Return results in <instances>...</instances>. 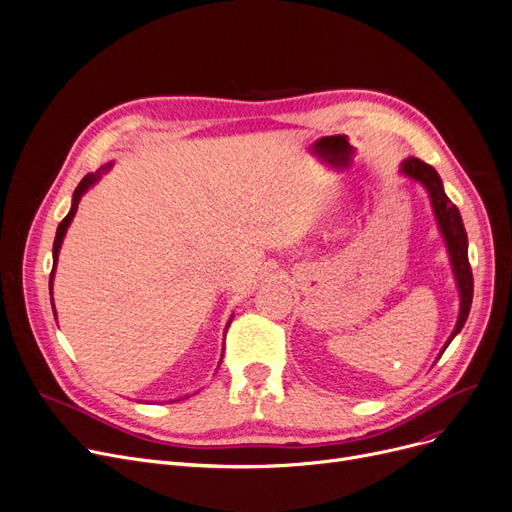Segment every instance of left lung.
<instances>
[{"label": "left lung", "instance_id": "obj_1", "mask_svg": "<svg viewBox=\"0 0 512 512\" xmlns=\"http://www.w3.org/2000/svg\"><path fill=\"white\" fill-rule=\"evenodd\" d=\"M400 173L404 177H410L412 181H419L427 189L433 214L437 218V227H440V231L444 235L450 262H452V273H454V279L458 285V294H460L458 321H456L454 331L448 337V342L444 344V348L440 352V356H442L444 350L450 346L452 339L460 333L462 327H465L469 310H471V302H473V273H471V264H469V239H467L465 225H462L460 212L446 196L444 183H442L440 175L435 173L433 166L425 164L419 158H406L400 164ZM440 356H437V360H440Z\"/></svg>", "mask_w": 512, "mask_h": 512}]
</instances>
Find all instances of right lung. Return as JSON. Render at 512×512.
Here are the masks:
<instances>
[{
    "label": "right lung",
    "mask_w": 512,
    "mask_h": 512,
    "mask_svg": "<svg viewBox=\"0 0 512 512\" xmlns=\"http://www.w3.org/2000/svg\"><path fill=\"white\" fill-rule=\"evenodd\" d=\"M110 168H112V164H106V166H102L100 170H97V173H89V175H85V177L81 179L79 187L75 189V193H72V206H70V212L64 216V221L58 225V231H56V239H54V269H52V275H50V285H52V281H54L56 262H58V254H60V248H62V241H64L66 229H68V225L72 223V218H75V214H77V206H79V202H81V198H83V193H85V191H87L91 185H95L97 181H100L102 173H108ZM52 308H54V298H52ZM54 314H56V310H54ZM231 321H233V316H231V319H229L227 327L231 325Z\"/></svg>",
    "instance_id": "1"
}]
</instances>
